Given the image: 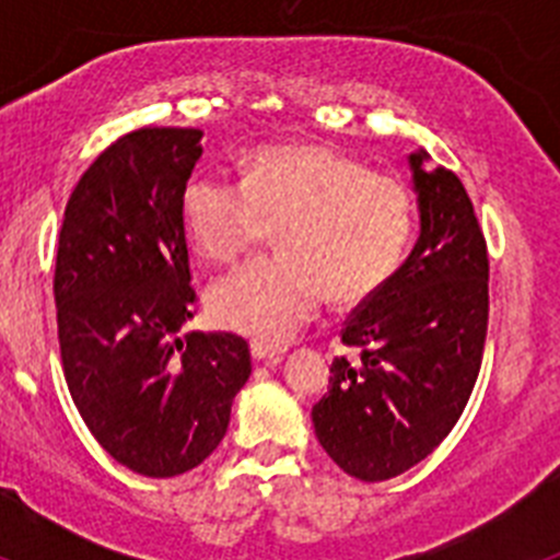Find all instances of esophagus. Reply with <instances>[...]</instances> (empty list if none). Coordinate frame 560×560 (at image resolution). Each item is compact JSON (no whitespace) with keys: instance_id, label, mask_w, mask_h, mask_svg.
<instances>
[{"instance_id":"esophagus-1","label":"esophagus","mask_w":560,"mask_h":560,"mask_svg":"<svg viewBox=\"0 0 560 560\" xmlns=\"http://www.w3.org/2000/svg\"><path fill=\"white\" fill-rule=\"evenodd\" d=\"M252 355H255L257 361H264V364H277V361L283 359V350L260 345V341H252Z\"/></svg>"}]
</instances>
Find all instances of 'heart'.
<instances>
[{
    "label": "heart",
    "mask_w": 560,
    "mask_h": 560,
    "mask_svg": "<svg viewBox=\"0 0 560 560\" xmlns=\"http://www.w3.org/2000/svg\"><path fill=\"white\" fill-rule=\"evenodd\" d=\"M192 249L232 264L277 230L280 255L249 260L215 280L210 314L226 330L283 345L323 305L373 296L404 264L415 196L395 173L319 145H271L241 182L199 173L182 190Z\"/></svg>",
    "instance_id": "b5f03b06"
}]
</instances>
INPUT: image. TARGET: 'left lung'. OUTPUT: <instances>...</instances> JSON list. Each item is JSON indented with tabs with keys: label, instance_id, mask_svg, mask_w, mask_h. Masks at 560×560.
<instances>
[{
	"label": "left lung",
	"instance_id": "8db88e82",
	"mask_svg": "<svg viewBox=\"0 0 560 560\" xmlns=\"http://www.w3.org/2000/svg\"><path fill=\"white\" fill-rule=\"evenodd\" d=\"M420 237L387 285L345 319L328 393L311 418L341 471L384 482L409 471L457 427L488 336V244L457 173L409 156Z\"/></svg>",
	"mask_w": 560,
	"mask_h": 560
}]
</instances>
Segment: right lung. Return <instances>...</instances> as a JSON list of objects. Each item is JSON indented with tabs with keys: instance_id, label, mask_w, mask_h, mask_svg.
I'll list each match as a JSON object with an SVG mask.
<instances>
[{
	"instance_id": "obj_1",
	"label": "right lung",
	"mask_w": 560,
	"mask_h": 560,
	"mask_svg": "<svg viewBox=\"0 0 560 560\" xmlns=\"http://www.w3.org/2000/svg\"><path fill=\"white\" fill-rule=\"evenodd\" d=\"M199 140V128L122 133L83 171L58 235L52 291L69 395L97 443L153 479L215 452L252 373L241 336H176L199 300L182 219Z\"/></svg>"
}]
</instances>
